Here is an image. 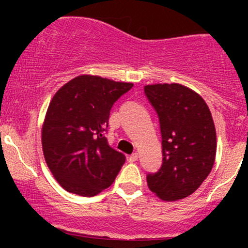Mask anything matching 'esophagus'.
I'll list each match as a JSON object with an SVG mask.
<instances>
[{
    "label": "esophagus",
    "mask_w": 248,
    "mask_h": 248,
    "mask_svg": "<svg viewBox=\"0 0 248 248\" xmlns=\"http://www.w3.org/2000/svg\"><path fill=\"white\" fill-rule=\"evenodd\" d=\"M137 159H138V154H137V152H136V154H132L131 156L128 157V161L131 162V163H132V162H136Z\"/></svg>",
    "instance_id": "34e87169"
}]
</instances>
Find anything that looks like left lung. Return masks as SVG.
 Instances as JSON below:
<instances>
[{
  "label": "left lung",
  "instance_id": "obj_1",
  "mask_svg": "<svg viewBox=\"0 0 248 248\" xmlns=\"http://www.w3.org/2000/svg\"><path fill=\"white\" fill-rule=\"evenodd\" d=\"M159 120L162 167L147 174V186L163 201L191 196L211 171L216 129L209 107L197 92L180 84L144 87Z\"/></svg>",
  "mask_w": 248,
  "mask_h": 248
}]
</instances>
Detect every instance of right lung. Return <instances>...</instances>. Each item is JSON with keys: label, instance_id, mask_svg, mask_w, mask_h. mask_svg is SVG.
Instances as JSON below:
<instances>
[{"label": "right lung", "instance_id": "add662e5", "mask_svg": "<svg viewBox=\"0 0 248 248\" xmlns=\"http://www.w3.org/2000/svg\"><path fill=\"white\" fill-rule=\"evenodd\" d=\"M133 87L96 76L64 84L47 108L42 146L46 162L61 187L93 197L115 181L126 157L108 144L110 110Z\"/></svg>", "mask_w": 248, "mask_h": 248}]
</instances>
